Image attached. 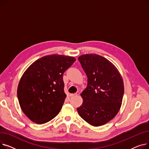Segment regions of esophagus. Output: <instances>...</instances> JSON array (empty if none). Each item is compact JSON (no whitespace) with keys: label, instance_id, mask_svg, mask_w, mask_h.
Wrapping results in <instances>:
<instances>
[{"label":"esophagus","instance_id":"esophagus-1","mask_svg":"<svg viewBox=\"0 0 149 149\" xmlns=\"http://www.w3.org/2000/svg\"><path fill=\"white\" fill-rule=\"evenodd\" d=\"M75 95H77V93H70V94L69 95L70 97H74Z\"/></svg>","mask_w":149,"mask_h":149}]
</instances>
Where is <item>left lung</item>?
Listing matches in <instances>:
<instances>
[{"instance_id":"obj_1","label":"left lung","mask_w":149,"mask_h":149,"mask_svg":"<svg viewBox=\"0 0 149 149\" xmlns=\"http://www.w3.org/2000/svg\"><path fill=\"white\" fill-rule=\"evenodd\" d=\"M78 59L88 77L78 113L92 126H103L120 111L124 92L123 77L112 62L100 55L84 54Z\"/></svg>"}]
</instances>
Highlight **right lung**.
<instances>
[{
    "instance_id": "right-lung-1",
    "label": "right lung",
    "mask_w": 149,
    "mask_h": 149,
    "mask_svg": "<svg viewBox=\"0 0 149 149\" xmlns=\"http://www.w3.org/2000/svg\"><path fill=\"white\" fill-rule=\"evenodd\" d=\"M75 60L74 57L49 55L26 69L18 84L17 97L29 120L42 124L58 114L66 97L63 75Z\"/></svg>"
}]
</instances>
